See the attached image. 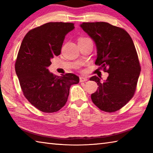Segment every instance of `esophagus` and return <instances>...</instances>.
I'll return each instance as SVG.
<instances>
[{
    "mask_svg": "<svg viewBox=\"0 0 153 153\" xmlns=\"http://www.w3.org/2000/svg\"><path fill=\"white\" fill-rule=\"evenodd\" d=\"M79 79H80L79 80H80V82H85V81H86V80H88L87 78H86V77H83V76H80V77L79 78Z\"/></svg>",
    "mask_w": 153,
    "mask_h": 153,
    "instance_id": "34e87169",
    "label": "esophagus"
}]
</instances>
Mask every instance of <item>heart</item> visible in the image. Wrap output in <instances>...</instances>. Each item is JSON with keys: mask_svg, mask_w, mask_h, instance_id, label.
<instances>
[{"mask_svg": "<svg viewBox=\"0 0 153 153\" xmlns=\"http://www.w3.org/2000/svg\"><path fill=\"white\" fill-rule=\"evenodd\" d=\"M88 39V38H86V37H79V40H78V41L80 42V41H85V40Z\"/></svg>", "mask_w": 153, "mask_h": 153, "instance_id": "b5f03b06", "label": "heart"}]
</instances>
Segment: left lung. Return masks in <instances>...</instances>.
<instances>
[{
    "instance_id": "8db88e82",
    "label": "left lung",
    "mask_w": 153,
    "mask_h": 153,
    "mask_svg": "<svg viewBox=\"0 0 153 153\" xmlns=\"http://www.w3.org/2000/svg\"><path fill=\"white\" fill-rule=\"evenodd\" d=\"M80 27L96 43L95 65L108 73L104 82L97 76L90 79L99 86L92 101L102 111H119L133 97L141 70L133 41L125 29L108 22H82Z\"/></svg>"
}]
</instances>
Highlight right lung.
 <instances>
[{
	"mask_svg": "<svg viewBox=\"0 0 153 153\" xmlns=\"http://www.w3.org/2000/svg\"><path fill=\"white\" fill-rule=\"evenodd\" d=\"M74 23L48 22L30 30L23 39L15 62L23 95L32 105L46 113L59 111L67 101L71 85L79 82L73 73L62 76L49 73L51 60L59 56L65 37Z\"/></svg>",
	"mask_w": 153,
	"mask_h": 153,
	"instance_id": "obj_1",
	"label": "right lung"
}]
</instances>
